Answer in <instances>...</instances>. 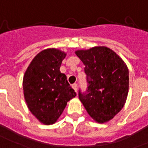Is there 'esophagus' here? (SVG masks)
<instances>
[{
    "label": "esophagus",
    "mask_w": 148,
    "mask_h": 148,
    "mask_svg": "<svg viewBox=\"0 0 148 148\" xmlns=\"http://www.w3.org/2000/svg\"><path fill=\"white\" fill-rule=\"evenodd\" d=\"M72 88H74L75 92H77V84H76V83L73 84V85H72Z\"/></svg>",
    "instance_id": "34e87169"
}]
</instances>
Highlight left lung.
Returning a JSON list of instances; mask_svg holds the SVG:
<instances>
[{
  "mask_svg": "<svg viewBox=\"0 0 148 148\" xmlns=\"http://www.w3.org/2000/svg\"><path fill=\"white\" fill-rule=\"evenodd\" d=\"M84 63L87 90L78 96L88 114L97 122L110 121L123 108L129 92V70L123 60L108 47L77 50Z\"/></svg>",
  "mask_w": 148,
  "mask_h": 148,
  "instance_id": "obj_1",
  "label": "left lung"
}]
</instances>
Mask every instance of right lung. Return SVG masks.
Returning <instances> with one entry per match:
<instances>
[{"label": "right lung", "mask_w": 148, "mask_h": 148, "mask_svg": "<svg viewBox=\"0 0 148 148\" xmlns=\"http://www.w3.org/2000/svg\"><path fill=\"white\" fill-rule=\"evenodd\" d=\"M66 53L56 49L39 52L29 63L23 81L30 112L45 125L54 124L69 100L76 96L60 66Z\"/></svg>", "instance_id": "1"}]
</instances>
